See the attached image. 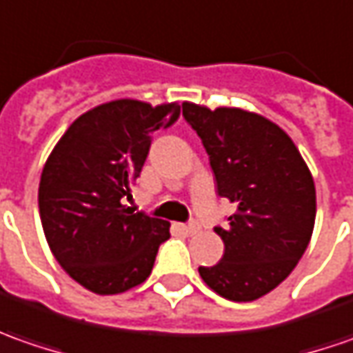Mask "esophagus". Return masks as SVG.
<instances>
[{"label":"esophagus","mask_w":353,"mask_h":353,"mask_svg":"<svg viewBox=\"0 0 353 353\" xmlns=\"http://www.w3.org/2000/svg\"><path fill=\"white\" fill-rule=\"evenodd\" d=\"M181 230H183L185 234H189V236H191V234H195V232L199 230V225H197V223H188V225L181 226Z\"/></svg>","instance_id":"34e87169"}]
</instances>
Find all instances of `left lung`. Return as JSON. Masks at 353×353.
I'll return each instance as SVG.
<instances>
[{
    "label": "left lung",
    "mask_w": 353,
    "mask_h": 353,
    "mask_svg": "<svg viewBox=\"0 0 353 353\" xmlns=\"http://www.w3.org/2000/svg\"><path fill=\"white\" fill-rule=\"evenodd\" d=\"M216 179V193L234 203L228 225L214 226L223 260L201 265L203 281L221 297L256 301L279 285L309 246L316 191L309 168L283 128L236 107L183 103Z\"/></svg>",
    "instance_id": "left-lung-1"
}]
</instances>
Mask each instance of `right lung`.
<instances>
[{
	"label": "right lung",
	"instance_id": "add662e5",
	"mask_svg": "<svg viewBox=\"0 0 353 353\" xmlns=\"http://www.w3.org/2000/svg\"><path fill=\"white\" fill-rule=\"evenodd\" d=\"M181 105L137 99L97 105L78 117L43 168L39 211L46 242L72 279L97 295L146 281L170 223L123 205L142 172L152 137Z\"/></svg>",
	"mask_w": 353,
	"mask_h": 353
}]
</instances>
